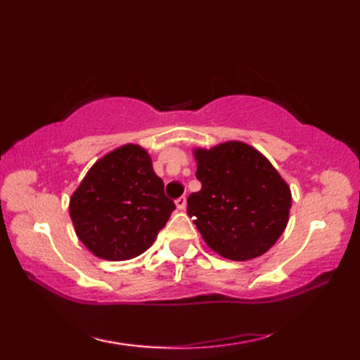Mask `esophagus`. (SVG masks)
I'll list each match as a JSON object with an SVG mask.
<instances>
[{
	"label": "esophagus",
	"instance_id": "esophagus-1",
	"mask_svg": "<svg viewBox=\"0 0 360 360\" xmlns=\"http://www.w3.org/2000/svg\"><path fill=\"white\" fill-rule=\"evenodd\" d=\"M174 202H176V207H178L179 210H186V205H187V198L186 196L178 198V200H176Z\"/></svg>",
	"mask_w": 360,
	"mask_h": 360
}]
</instances>
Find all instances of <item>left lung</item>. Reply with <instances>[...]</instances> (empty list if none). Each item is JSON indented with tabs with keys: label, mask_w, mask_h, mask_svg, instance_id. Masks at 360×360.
I'll return each mask as SVG.
<instances>
[{
	"label": "left lung",
	"mask_w": 360,
	"mask_h": 360,
	"mask_svg": "<svg viewBox=\"0 0 360 360\" xmlns=\"http://www.w3.org/2000/svg\"><path fill=\"white\" fill-rule=\"evenodd\" d=\"M201 190L188 196L187 213L207 246L244 262L263 255L285 231L290 190L262 153L243 142L196 150Z\"/></svg>",
	"instance_id": "left-lung-1"
}]
</instances>
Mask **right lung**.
Masks as SVG:
<instances>
[{"label": "right lung", "instance_id": "add662e5", "mask_svg": "<svg viewBox=\"0 0 360 360\" xmlns=\"http://www.w3.org/2000/svg\"><path fill=\"white\" fill-rule=\"evenodd\" d=\"M174 209L148 153L131 143L96 162L70 204L80 241L112 262L147 250Z\"/></svg>", "mask_w": 360, "mask_h": 360}]
</instances>
